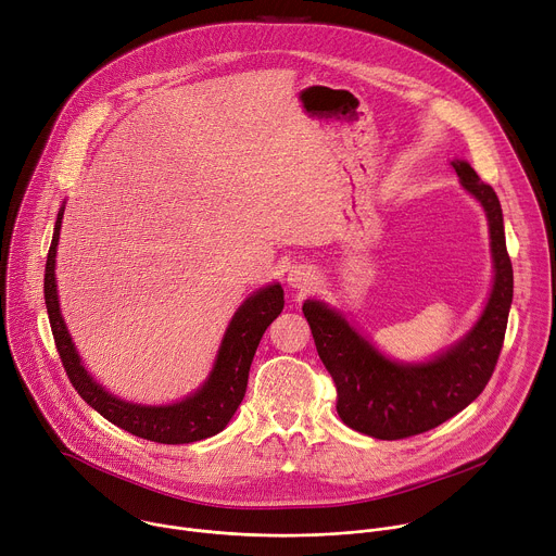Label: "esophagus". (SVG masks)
Instances as JSON below:
<instances>
[{
  "label": "esophagus",
  "instance_id": "esophagus-1",
  "mask_svg": "<svg viewBox=\"0 0 556 556\" xmlns=\"http://www.w3.org/2000/svg\"><path fill=\"white\" fill-rule=\"evenodd\" d=\"M314 281H316V275H314L312 266H307V264L292 266L290 273H288V286H290V288L307 290V288L314 286Z\"/></svg>",
  "mask_w": 556,
  "mask_h": 556
}]
</instances>
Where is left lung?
Segmentation results:
<instances>
[{
    "label": "left lung",
    "instance_id": "obj_1",
    "mask_svg": "<svg viewBox=\"0 0 556 556\" xmlns=\"http://www.w3.org/2000/svg\"><path fill=\"white\" fill-rule=\"evenodd\" d=\"M453 169L462 187L486 211L495 262L489 305L466 339L431 363L399 365L378 354L326 303H303L316 352L337 387L341 420L378 440L412 438L459 414L489 384L504 345L513 303V264L506 251L502 206L493 187L482 182L468 163L455 161Z\"/></svg>",
    "mask_w": 556,
    "mask_h": 556
}]
</instances>
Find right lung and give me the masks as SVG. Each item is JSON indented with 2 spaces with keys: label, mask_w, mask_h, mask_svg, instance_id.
Here are the masks:
<instances>
[{
  "label": "right lung",
  "mask_w": 556,
  "mask_h": 556,
  "mask_svg": "<svg viewBox=\"0 0 556 556\" xmlns=\"http://www.w3.org/2000/svg\"><path fill=\"white\" fill-rule=\"evenodd\" d=\"M63 208L56 215L52 244L46 260L43 275V296L48 307V319L54 337V345L63 369L81 399L97 409L112 425L129 431L131 435L157 442V444H189L219 433L237 407L242 405L249 371L257 345L266 328L277 319L283 309V290L279 283L262 288L249 296L242 307L235 312L232 321L224 334L215 367L208 380L187 401L167 405V407H142L114 399L112 393L103 391L78 358L74 343L65 330V324L59 312L56 283H54V257L61 228Z\"/></svg>",
  "instance_id": "right-lung-1"
}]
</instances>
